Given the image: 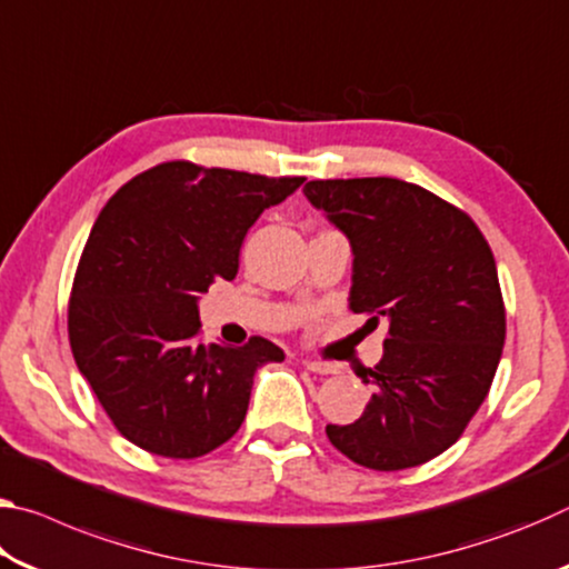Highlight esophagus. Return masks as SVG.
<instances>
[{
    "mask_svg": "<svg viewBox=\"0 0 569 569\" xmlns=\"http://www.w3.org/2000/svg\"><path fill=\"white\" fill-rule=\"evenodd\" d=\"M303 366L308 371L313 373H321V377H329V373H336V366L329 361H316V359H306Z\"/></svg>",
    "mask_w": 569,
    "mask_h": 569,
    "instance_id": "1",
    "label": "esophagus"
}]
</instances>
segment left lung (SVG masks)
Segmentation results:
<instances>
[{"instance_id":"obj_1","label":"left lung","mask_w":569,"mask_h":569,"mask_svg":"<svg viewBox=\"0 0 569 569\" xmlns=\"http://www.w3.org/2000/svg\"><path fill=\"white\" fill-rule=\"evenodd\" d=\"M306 198L353 248L351 311L389 323L369 369L371 401L331 445L361 467L399 471L465 435L502 356L507 319L497 263L465 210L397 178L311 180Z\"/></svg>"}]
</instances>
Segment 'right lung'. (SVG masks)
Returning a JSON list of instances; mask_svg holds the SVG:
<instances>
[{
    "label": "right lung",
    "instance_id": "add662e5",
    "mask_svg": "<svg viewBox=\"0 0 569 569\" xmlns=\"http://www.w3.org/2000/svg\"><path fill=\"white\" fill-rule=\"evenodd\" d=\"M303 180L170 160L124 182L94 220L67 333L77 369L134 447L196 459L226 445L258 366L286 359L261 336L206 346L198 296L233 281L248 228Z\"/></svg>",
    "mask_w": 569,
    "mask_h": 569
}]
</instances>
